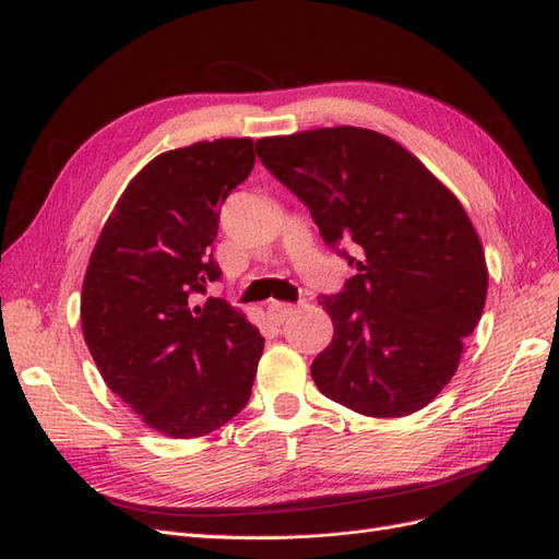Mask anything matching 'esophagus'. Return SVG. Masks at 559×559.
<instances>
[{"label":"esophagus","instance_id":"esophagus-1","mask_svg":"<svg viewBox=\"0 0 559 559\" xmlns=\"http://www.w3.org/2000/svg\"><path fill=\"white\" fill-rule=\"evenodd\" d=\"M294 312V305H288V302H280V300H273V302H267V317H271V321L273 323H284V319Z\"/></svg>","mask_w":559,"mask_h":559}]
</instances>
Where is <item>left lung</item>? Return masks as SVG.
Returning <instances> with one entry per match:
<instances>
[{
	"label": "left lung",
	"instance_id": "8db88e82",
	"mask_svg": "<svg viewBox=\"0 0 559 559\" xmlns=\"http://www.w3.org/2000/svg\"><path fill=\"white\" fill-rule=\"evenodd\" d=\"M257 152L310 207L325 242L358 252L344 294L319 296L333 340L310 368L317 389L372 418L423 409L455 374L488 294L486 254L463 203L372 129L267 136Z\"/></svg>",
	"mask_w": 559,
	"mask_h": 559
}]
</instances>
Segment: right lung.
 Wrapping results in <instances>:
<instances>
[{
  "mask_svg": "<svg viewBox=\"0 0 559 559\" xmlns=\"http://www.w3.org/2000/svg\"><path fill=\"white\" fill-rule=\"evenodd\" d=\"M252 139L162 152L131 178L87 263L81 323L106 386L147 428L194 439L252 395L263 337L222 298L210 254L219 207L257 162Z\"/></svg>",
  "mask_w": 559,
  "mask_h": 559,
  "instance_id": "1",
  "label": "right lung"
}]
</instances>
